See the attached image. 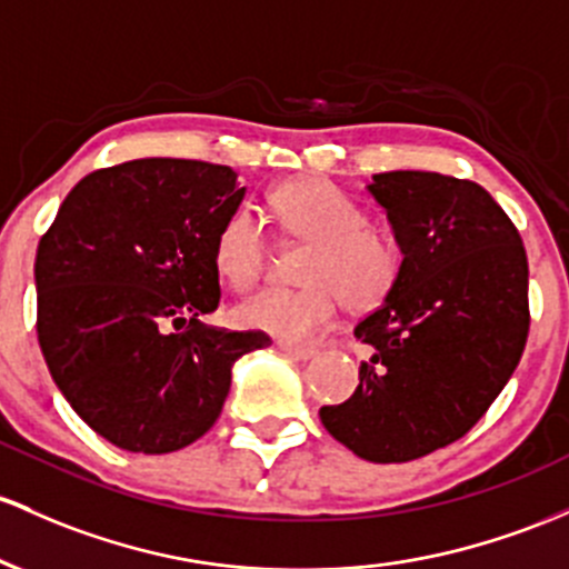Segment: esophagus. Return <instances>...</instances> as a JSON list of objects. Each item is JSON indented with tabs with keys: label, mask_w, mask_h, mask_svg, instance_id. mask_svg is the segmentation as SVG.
I'll use <instances>...</instances> for the list:
<instances>
[{
	"label": "esophagus",
	"mask_w": 569,
	"mask_h": 569,
	"mask_svg": "<svg viewBox=\"0 0 569 569\" xmlns=\"http://www.w3.org/2000/svg\"><path fill=\"white\" fill-rule=\"evenodd\" d=\"M280 351H283L286 356H291V359H297V361H308V359H313V356L318 353L316 348H310V346H291V342H280Z\"/></svg>",
	"instance_id": "1"
}]
</instances>
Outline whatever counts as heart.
Segmentation results:
<instances>
[{"label":"heart","mask_w":569,"mask_h":569,"mask_svg":"<svg viewBox=\"0 0 569 569\" xmlns=\"http://www.w3.org/2000/svg\"><path fill=\"white\" fill-rule=\"evenodd\" d=\"M270 208L291 240L310 242L299 289L270 286L242 299L234 318L242 327L280 342H305L332 321L342 299L351 313H370L389 299L402 274V251L395 237L372 227L370 216L348 193L318 178L289 180L272 191ZM264 227L251 208H237L218 227L216 270L234 289L264 272Z\"/></svg>","instance_id":"b5f03b06"}]
</instances>
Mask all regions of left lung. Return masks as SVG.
I'll return each instance as SVG.
<instances>
[{"label":"left lung","instance_id":"left-lung-1","mask_svg":"<svg viewBox=\"0 0 569 569\" xmlns=\"http://www.w3.org/2000/svg\"><path fill=\"white\" fill-rule=\"evenodd\" d=\"M402 251L389 299L356 323L372 346L359 386L321 423L356 457L421 459L470 432L527 346V251L483 186L440 172L372 174Z\"/></svg>","mask_w":569,"mask_h":569}]
</instances>
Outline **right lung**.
I'll return each instance as SVG.
<instances>
[{
	"label": "right lung",
	"instance_id": "add662e5",
	"mask_svg": "<svg viewBox=\"0 0 569 569\" xmlns=\"http://www.w3.org/2000/svg\"><path fill=\"white\" fill-rule=\"evenodd\" d=\"M246 189L232 167L134 159L86 174L37 246V337L53 383L112 446L170 453L221 416L264 332L208 327L213 246Z\"/></svg>",
	"mask_w": 569,
	"mask_h": 569
}]
</instances>
